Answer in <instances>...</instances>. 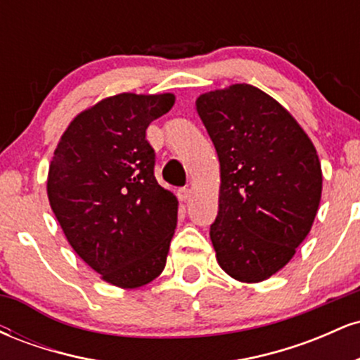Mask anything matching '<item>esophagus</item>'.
<instances>
[{"label":"esophagus","instance_id":"34e87169","mask_svg":"<svg viewBox=\"0 0 360 360\" xmlns=\"http://www.w3.org/2000/svg\"><path fill=\"white\" fill-rule=\"evenodd\" d=\"M189 196H191V189H188V188H181L179 191H177V198H179V201H186V200H189Z\"/></svg>","mask_w":360,"mask_h":360}]
</instances>
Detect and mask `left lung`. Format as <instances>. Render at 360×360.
Segmentation results:
<instances>
[{"instance_id": "left-lung-1", "label": "left lung", "mask_w": 360, "mask_h": 360, "mask_svg": "<svg viewBox=\"0 0 360 360\" xmlns=\"http://www.w3.org/2000/svg\"><path fill=\"white\" fill-rule=\"evenodd\" d=\"M196 111L220 160L210 238L220 267L242 283L283 269L307 238L321 200L316 148L292 115L250 84L214 89Z\"/></svg>"}]
</instances>
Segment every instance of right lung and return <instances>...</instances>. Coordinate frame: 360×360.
I'll list each match as a JSON object with an SVG mask.
<instances>
[{
	"instance_id": "add662e5",
	"label": "right lung",
	"mask_w": 360,
	"mask_h": 360,
	"mask_svg": "<svg viewBox=\"0 0 360 360\" xmlns=\"http://www.w3.org/2000/svg\"><path fill=\"white\" fill-rule=\"evenodd\" d=\"M172 93H122L69 123L49 166V203L79 257L113 286L134 289L166 267L177 198L157 183L147 127Z\"/></svg>"
}]
</instances>
